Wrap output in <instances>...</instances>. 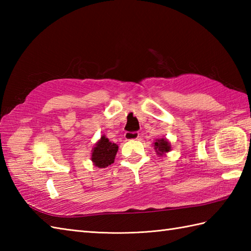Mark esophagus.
<instances>
[{
    "label": "esophagus",
    "instance_id": "34e87169",
    "mask_svg": "<svg viewBox=\"0 0 251 251\" xmlns=\"http://www.w3.org/2000/svg\"><path fill=\"white\" fill-rule=\"evenodd\" d=\"M124 137L126 140H137L140 137V134L138 131H126Z\"/></svg>",
    "mask_w": 251,
    "mask_h": 251
}]
</instances>
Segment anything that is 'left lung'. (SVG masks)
<instances>
[{"label": "left lung", "instance_id": "obj_1", "mask_svg": "<svg viewBox=\"0 0 251 251\" xmlns=\"http://www.w3.org/2000/svg\"><path fill=\"white\" fill-rule=\"evenodd\" d=\"M154 149L156 150V153L158 155L163 156L172 150V146H170V143L168 142L167 139L162 138V139H156V141L154 142Z\"/></svg>", "mask_w": 251, "mask_h": 251}]
</instances>
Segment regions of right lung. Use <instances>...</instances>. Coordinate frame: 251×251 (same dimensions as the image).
Here are the masks:
<instances>
[{"mask_svg":"<svg viewBox=\"0 0 251 251\" xmlns=\"http://www.w3.org/2000/svg\"><path fill=\"white\" fill-rule=\"evenodd\" d=\"M119 150L116 143L109 141L108 138L102 136L96 143L92 153V162L98 168H105L114 163L116 152Z\"/></svg>","mask_w":251,"mask_h":251,"instance_id":"add662e5","label":"right lung"}]
</instances>
